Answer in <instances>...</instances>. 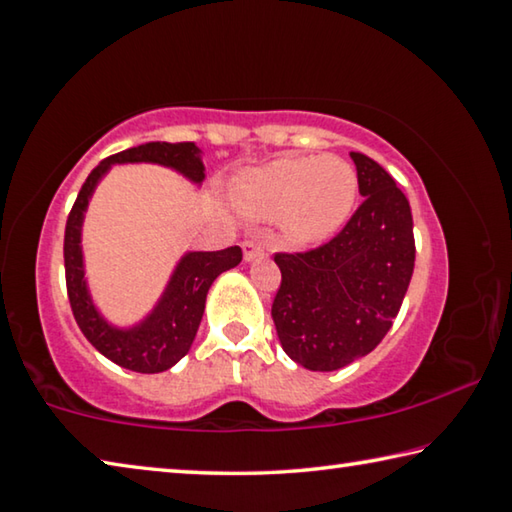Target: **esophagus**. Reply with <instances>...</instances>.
I'll list each match as a JSON object with an SVG mask.
<instances>
[{
  "label": "esophagus",
  "mask_w": 512,
  "mask_h": 512,
  "mask_svg": "<svg viewBox=\"0 0 512 512\" xmlns=\"http://www.w3.org/2000/svg\"><path fill=\"white\" fill-rule=\"evenodd\" d=\"M264 255H266V250H264L262 244H259V241H255V239L244 241V259H246V262H257V259H264Z\"/></svg>",
  "instance_id": "34e87169"
}]
</instances>
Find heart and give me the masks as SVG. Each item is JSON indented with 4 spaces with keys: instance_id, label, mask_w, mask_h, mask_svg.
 I'll list each match as a JSON object with an SVG mask.
<instances>
[{
    "instance_id": "heart-1",
    "label": "heart",
    "mask_w": 512,
    "mask_h": 512,
    "mask_svg": "<svg viewBox=\"0 0 512 512\" xmlns=\"http://www.w3.org/2000/svg\"><path fill=\"white\" fill-rule=\"evenodd\" d=\"M230 198L253 219H277L291 248H316L332 241L350 221L359 176L339 155L277 158L237 173Z\"/></svg>"
}]
</instances>
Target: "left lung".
<instances>
[{"label":"left lung","instance_id":"obj_1","mask_svg":"<svg viewBox=\"0 0 512 512\" xmlns=\"http://www.w3.org/2000/svg\"><path fill=\"white\" fill-rule=\"evenodd\" d=\"M363 203L329 244L275 255L282 271L273 323L282 350L307 370L332 372L377 348L409 289L415 241L406 196L384 167L350 153Z\"/></svg>","mask_w":512,"mask_h":512}]
</instances>
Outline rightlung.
<instances>
[{"instance_id": "right-lung-1", "label": "right lung", "mask_w": 512, "mask_h": 512, "mask_svg": "<svg viewBox=\"0 0 512 512\" xmlns=\"http://www.w3.org/2000/svg\"><path fill=\"white\" fill-rule=\"evenodd\" d=\"M115 164H158L201 187L205 180L203 151L192 142H149L135 149L110 155L85 180L65 225V277L67 296L74 318L94 348L117 366L155 375L176 366L192 348L198 325H201L207 291L221 273L239 266L241 248L225 250H187L173 266L167 284L155 305L131 325H117L103 314L92 298L85 253L81 246L85 212L94 192Z\"/></svg>"}]
</instances>
